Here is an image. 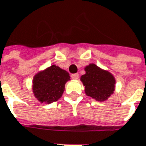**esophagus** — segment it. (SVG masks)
<instances>
[{"mask_svg": "<svg viewBox=\"0 0 146 146\" xmlns=\"http://www.w3.org/2000/svg\"><path fill=\"white\" fill-rule=\"evenodd\" d=\"M71 78L73 79H78L79 78V74L78 73H73L71 75Z\"/></svg>", "mask_w": 146, "mask_h": 146, "instance_id": "34e87169", "label": "esophagus"}]
</instances>
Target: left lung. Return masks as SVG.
I'll list each match as a JSON object with an SVG mask.
<instances>
[{"label": "left lung", "mask_w": 146, "mask_h": 146, "mask_svg": "<svg viewBox=\"0 0 146 146\" xmlns=\"http://www.w3.org/2000/svg\"><path fill=\"white\" fill-rule=\"evenodd\" d=\"M86 74L81 77L86 94L98 101L107 100L115 90V78L108 71L90 64L86 68Z\"/></svg>", "instance_id": "8db88e82"}]
</instances>
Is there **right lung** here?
I'll return each instance as SVG.
<instances>
[{"label": "right lung", "instance_id": "obj_1", "mask_svg": "<svg viewBox=\"0 0 146 146\" xmlns=\"http://www.w3.org/2000/svg\"><path fill=\"white\" fill-rule=\"evenodd\" d=\"M68 80H70L68 73L58 66L52 65L35 76L34 94L41 103L56 102L62 96L65 83Z\"/></svg>", "mask_w": 146, "mask_h": 146}]
</instances>
